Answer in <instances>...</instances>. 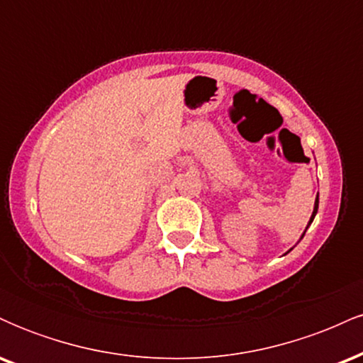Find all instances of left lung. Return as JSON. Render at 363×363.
Masks as SVG:
<instances>
[{"instance_id": "obj_1", "label": "left lung", "mask_w": 363, "mask_h": 363, "mask_svg": "<svg viewBox=\"0 0 363 363\" xmlns=\"http://www.w3.org/2000/svg\"><path fill=\"white\" fill-rule=\"evenodd\" d=\"M318 208H319V194H318V198H315V203H314V211H312V216H311V220H309V225L312 223V220H314L315 213H318ZM309 225H307V227H309ZM306 230H307V228H306ZM303 235H306V232H303L301 239H303Z\"/></svg>"}]
</instances>
